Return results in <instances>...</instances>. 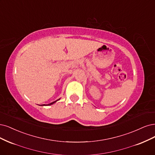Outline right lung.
Returning a JSON list of instances; mask_svg holds the SVG:
<instances>
[{"mask_svg": "<svg viewBox=\"0 0 155 155\" xmlns=\"http://www.w3.org/2000/svg\"><path fill=\"white\" fill-rule=\"evenodd\" d=\"M60 99H58V100H56V101H54V102H52V103H51L50 104H47V106H49V105H51V104H54V103H56V101H58V100H60ZM44 105H45V104H44ZM46 106V105H45Z\"/></svg>", "mask_w": 155, "mask_h": 155, "instance_id": "1", "label": "right lung"}]
</instances>
